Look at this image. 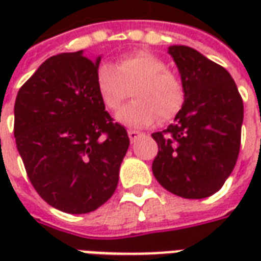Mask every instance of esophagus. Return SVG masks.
<instances>
[{"instance_id": "obj_1", "label": "esophagus", "mask_w": 261, "mask_h": 261, "mask_svg": "<svg viewBox=\"0 0 261 261\" xmlns=\"http://www.w3.org/2000/svg\"><path fill=\"white\" fill-rule=\"evenodd\" d=\"M128 137H130L131 142H134V141H137L138 138H141L142 133H140V131H136V130H128Z\"/></svg>"}]
</instances>
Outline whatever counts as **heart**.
I'll return each instance as SVG.
<instances>
[{
    "label": "heart",
    "mask_w": 261,
    "mask_h": 261,
    "mask_svg": "<svg viewBox=\"0 0 261 261\" xmlns=\"http://www.w3.org/2000/svg\"><path fill=\"white\" fill-rule=\"evenodd\" d=\"M96 88L109 110H117L133 91L136 100L119 110L116 120L136 128L153 124L158 117L162 121L173 119L185 103L180 78L149 51L128 54L116 68L103 64L97 69Z\"/></svg>",
    "instance_id": "1"
}]
</instances>
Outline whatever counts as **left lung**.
<instances>
[{"label":"left lung","instance_id":"left-lung-1","mask_svg":"<svg viewBox=\"0 0 261 261\" xmlns=\"http://www.w3.org/2000/svg\"><path fill=\"white\" fill-rule=\"evenodd\" d=\"M185 88L175 123L153 133L152 173L168 192L205 198L224 186L241 148L243 102L230 74L187 46H170Z\"/></svg>","mask_w":261,"mask_h":261}]
</instances>
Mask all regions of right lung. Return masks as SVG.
I'll return each instance as SVG.
<instances>
[{"label":"right lung","instance_id":"1","mask_svg":"<svg viewBox=\"0 0 261 261\" xmlns=\"http://www.w3.org/2000/svg\"><path fill=\"white\" fill-rule=\"evenodd\" d=\"M100 59H86L84 50L53 56L15 100V141L28 177L63 213H91L108 201L130 145L97 93Z\"/></svg>","mask_w":261,"mask_h":261}]
</instances>
